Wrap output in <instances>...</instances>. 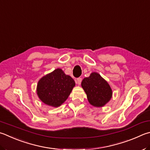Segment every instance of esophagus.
Returning a JSON list of instances; mask_svg holds the SVG:
<instances>
[{"label": "esophagus", "mask_w": 150, "mask_h": 150, "mask_svg": "<svg viewBox=\"0 0 150 150\" xmlns=\"http://www.w3.org/2000/svg\"><path fill=\"white\" fill-rule=\"evenodd\" d=\"M81 81H82V78H81V77L77 78V83L78 84H81Z\"/></svg>", "instance_id": "34e87169"}]
</instances>
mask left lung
I'll return each mask as SVG.
<instances>
[{
	"instance_id": "obj_1",
	"label": "left lung",
	"mask_w": 150,
	"mask_h": 150,
	"mask_svg": "<svg viewBox=\"0 0 150 150\" xmlns=\"http://www.w3.org/2000/svg\"><path fill=\"white\" fill-rule=\"evenodd\" d=\"M81 86L86 92L88 102L95 107L104 105L112 96L110 86L97 73H92L90 77L84 78Z\"/></svg>"
}]
</instances>
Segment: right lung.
Listing matches in <instances>:
<instances>
[{"mask_svg":"<svg viewBox=\"0 0 150 150\" xmlns=\"http://www.w3.org/2000/svg\"><path fill=\"white\" fill-rule=\"evenodd\" d=\"M75 85L69 75L61 69H56L40 79L37 84V94L46 104L58 107L67 99Z\"/></svg>","mask_w":150,"mask_h":150,"instance_id":"1","label":"right lung"}]
</instances>
